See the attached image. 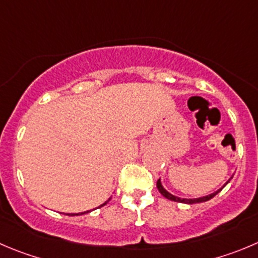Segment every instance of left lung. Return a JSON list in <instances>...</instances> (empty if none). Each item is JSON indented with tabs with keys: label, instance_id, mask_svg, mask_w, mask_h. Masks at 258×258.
Instances as JSON below:
<instances>
[{
	"label": "left lung",
	"instance_id": "8db88e82",
	"mask_svg": "<svg viewBox=\"0 0 258 258\" xmlns=\"http://www.w3.org/2000/svg\"><path fill=\"white\" fill-rule=\"evenodd\" d=\"M228 182H229V180H228ZM228 182H227V183H228ZM227 183H225V184H227ZM225 184H224V186H225ZM156 187H158L159 192H160V194H162L164 197H167L168 200H170V201H175V202H183V204H197V202L209 201V200L213 199L214 196H216V195H218L219 192H220L221 189H223V187H221L220 189H218V191L214 192V194L209 195V196H205V197H200V199H179V197L174 196V195H172V194H169V192H168V191H165V189L163 188L162 183H160V179H158V182H156Z\"/></svg>",
	"mask_w": 258,
	"mask_h": 258
}]
</instances>
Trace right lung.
I'll use <instances>...</instances> for the list:
<instances>
[{
  "label": "right lung",
  "instance_id": "right-lung-1",
  "mask_svg": "<svg viewBox=\"0 0 258 258\" xmlns=\"http://www.w3.org/2000/svg\"><path fill=\"white\" fill-rule=\"evenodd\" d=\"M109 200H110V199H109ZM109 200H108V201H105L104 204H103V205H100V208H102V206H104V205H107V202H109ZM86 213H89V211H86ZM83 214H85V213H81L80 215H83ZM75 215H79V214H72L71 216H75Z\"/></svg>",
  "mask_w": 258,
  "mask_h": 258
}]
</instances>
